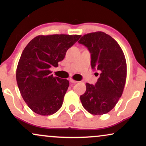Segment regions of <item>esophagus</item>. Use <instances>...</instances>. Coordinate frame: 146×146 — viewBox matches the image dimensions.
Here are the masks:
<instances>
[{
    "mask_svg": "<svg viewBox=\"0 0 146 146\" xmlns=\"http://www.w3.org/2000/svg\"><path fill=\"white\" fill-rule=\"evenodd\" d=\"M70 82H71V83H72V84H76V83H77V82H78L77 81L74 80H73L72 78H70Z\"/></svg>",
    "mask_w": 146,
    "mask_h": 146,
    "instance_id": "esophagus-1",
    "label": "esophagus"
}]
</instances>
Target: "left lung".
<instances>
[{"label": "left lung", "mask_w": 146, "mask_h": 146, "mask_svg": "<svg viewBox=\"0 0 146 146\" xmlns=\"http://www.w3.org/2000/svg\"><path fill=\"white\" fill-rule=\"evenodd\" d=\"M78 42L90 52L92 68L100 73L94 86L86 84V90L80 96L82 104L92 114H105L122 95L127 76L124 54L118 43L103 32L84 35Z\"/></svg>", "instance_id": "8db88e82"}]
</instances>
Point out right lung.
Wrapping results in <instances>:
<instances>
[{"label": "right lung", "instance_id": "add662e5", "mask_svg": "<svg viewBox=\"0 0 146 146\" xmlns=\"http://www.w3.org/2000/svg\"><path fill=\"white\" fill-rule=\"evenodd\" d=\"M80 37V35H39L24 49L16 77L22 97L34 112L49 115L62 107L69 81L54 77L50 68L58 67L68 49Z\"/></svg>", "mask_w": 146, "mask_h": 146}]
</instances>
